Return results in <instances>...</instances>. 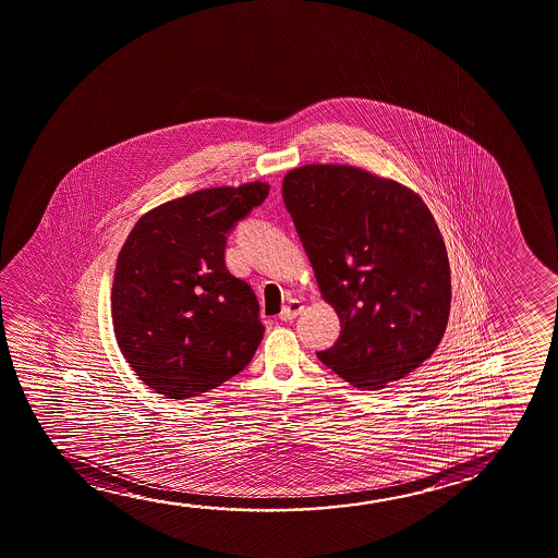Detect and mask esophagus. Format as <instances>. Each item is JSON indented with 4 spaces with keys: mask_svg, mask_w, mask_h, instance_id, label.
Wrapping results in <instances>:
<instances>
[{
    "mask_svg": "<svg viewBox=\"0 0 558 558\" xmlns=\"http://www.w3.org/2000/svg\"><path fill=\"white\" fill-rule=\"evenodd\" d=\"M304 310V306H302V302L296 299H291L287 304H284L283 312H281V322H292L296 315L300 314Z\"/></svg>",
    "mask_w": 558,
    "mask_h": 558,
    "instance_id": "34e87169",
    "label": "esophagus"
}]
</instances>
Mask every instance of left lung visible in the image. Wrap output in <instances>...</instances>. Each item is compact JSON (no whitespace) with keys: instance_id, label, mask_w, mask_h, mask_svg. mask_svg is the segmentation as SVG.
<instances>
[{"instance_id":"1","label":"left lung","mask_w":558,"mask_h":558,"mask_svg":"<svg viewBox=\"0 0 558 558\" xmlns=\"http://www.w3.org/2000/svg\"><path fill=\"white\" fill-rule=\"evenodd\" d=\"M283 201L342 327L317 357L362 390L421 367L451 304L446 243L423 198L355 166L307 165L284 175Z\"/></svg>"}]
</instances>
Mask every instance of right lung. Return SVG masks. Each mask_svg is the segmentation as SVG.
<instances>
[{
  "label": "right lung",
  "mask_w": 558,
  "mask_h": 558,
  "mask_svg": "<svg viewBox=\"0 0 558 558\" xmlns=\"http://www.w3.org/2000/svg\"><path fill=\"white\" fill-rule=\"evenodd\" d=\"M269 185L196 191L153 208L118 254L112 325L135 375L170 400L213 390L251 363L264 325L251 284L226 266L236 221Z\"/></svg>",
  "instance_id": "add662e5"
}]
</instances>
